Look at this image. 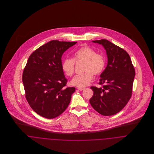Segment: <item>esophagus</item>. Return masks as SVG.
Returning a JSON list of instances; mask_svg holds the SVG:
<instances>
[{
	"label": "esophagus",
	"mask_w": 154,
	"mask_h": 154,
	"mask_svg": "<svg viewBox=\"0 0 154 154\" xmlns=\"http://www.w3.org/2000/svg\"><path fill=\"white\" fill-rule=\"evenodd\" d=\"M78 89L79 91H84V90H85V88H78Z\"/></svg>",
	"instance_id": "obj_1"
}]
</instances>
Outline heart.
<instances>
[{"mask_svg": "<svg viewBox=\"0 0 154 154\" xmlns=\"http://www.w3.org/2000/svg\"><path fill=\"white\" fill-rule=\"evenodd\" d=\"M84 61V73L76 75L71 81L73 86L83 88L87 86L92 79V74L100 75L106 66V59L100 53H96L94 49L88 45H83L73 54V59H63L62 67L66 75L72 76L75 71V62Z\"/></svg>", "mask_w": 154, "mask_h": 154, "instance_id": "1", "label": "heart"}]
</instances>
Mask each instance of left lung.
<instances>
[{
	"mask_svg": "<svg viewBox=\"0 0 154 154\" xmlns=\"http://www.w3.org/2000/svg\"><path fill=\"white\" fill-rule=\"evenodd\" d=\"M93 42L103 45L106 50L108 63L98 82L103 87H91L94 94L89 103L101 115L112 116L122 110L131 98L134 68L123 48L105 39Z\"/></svg>",
	"mask_w": 154,
	"mask_h": 154,
	"instance_id": "1",
	"label": "left lung"
}]
</instances>
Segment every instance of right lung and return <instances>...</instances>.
Segmentation results:
<instances>
[{"mask_svg":"<svg viewBox=\"0 0 154 154\" xmlns=\"http://www.w3.org/2000/svg\"><path fill=\"white\" fill-rule=\"evenodd\" d=\"M77 42L52 40L35 50L29 57L22 74L25 98L38 115L54 119L68 107L74 87H66L62 56Z\"/></svg>","mask_w":154,"mask_h":154,"instance_id":"1","label":"right lung"}]
</instances>
